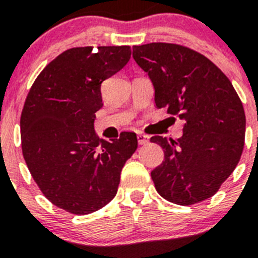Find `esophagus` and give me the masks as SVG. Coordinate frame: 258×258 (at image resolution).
Here are the masks:
<instances>
[{
    "label": "esophagus",
    "mask_w": 258,
    "mask_h": 258,
    "mask_svg": "<svg viewBox=\"0 0 258 258\" xmlns=\"http://www.w3.org/2000/svg\"><path fill=\"white\" fill-rule=\"evenodd\" d=\"M137 140H138V143H140V145H146V143H149L150 137L146 136V134L140 133L138 136H137Z\"/></svg>",
    "instance_id": "1"
}]
</instances>
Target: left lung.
I'll use <instances>...</instances> for the list:
<instances>
[{
    "instance_id": "obj_1",
    "label": "left lung",
    "mask_w": 258,
    "mask_h": 258,
    "mask_svg": "<svg viewBox=\"0 0 258 258\" xmlns=\"http://www.w3.org/2000/svg\"><path fill=\"white\" fill-rule=\"evenodd\" d=\"M133 58L151 79L157 108L184 122L177 141L151 137L164 151V161L151 172L155 188L179 206L213 197L244 147V108L231 81L207 56L182 45L134 46Z\"/></svg>"
}]
</instances>
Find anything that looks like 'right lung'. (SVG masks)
<instances>
[{"mask_svg":"<svg viewBox=\"0 0 258 258\" xmlns=\"http://www.w3.org/2000/svg\"><path fill=\"white\" fill-rule=\"evenodd\" d=\"M131 46L72 47L42 70L20 116L24 160L46 199L74 214H89L115 198L136 133L99 140L94 131L101 85L131 59Z\"/></svg>","mask_w":258,"mask_h":258,"instance_id":"1","label":"right lung"}]
</instances>
